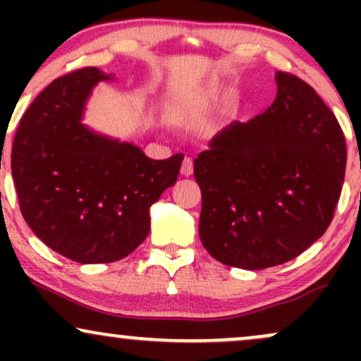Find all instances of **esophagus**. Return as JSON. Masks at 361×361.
I'll return each mask as SVG.
<instances>
[{
    "instance_id": "1",
    "label": "esophagus",
    "mask_w": 361,
    "mask_h": 361,
    "mask_svg": "<svg viewBox=\"0 0 361 361\" xmlns=\"http://www.w3.org/2000/svg\"><path fill=\"white\" fill-rule=\"evenodd\" d=\"M193 173V159L192 157H185L183 164H181V175L190 176Z\"/></svg>"
}]
</instances>
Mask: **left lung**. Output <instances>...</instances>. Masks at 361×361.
<instances>
[{"instance_id": "left-lung-1", "label": "left lung", "mask_w": 361, "mask_h": 361, "mask_svg": "<svg viewBox=\"0 0 361 361\" xmlns=\"http://www.w3.org/2000/svg\"><path fill=\"white\" fill-rule=\"evenodd\" d=\"M275 80L271 106L224 128L193 161L202 244L227 267L297 258L329 227L345 181L346 142L333 111L295 74Z\"/></svg>"}]
</instances>
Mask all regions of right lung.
Masks as SVG:
<instances>
[{
  "instance_id": "add662e5",
  "label": "right lung",
  "mask_w": 361,
  "mask_h": 361,
  "mask_svg": "<svg viewBox=\"0 0 361 361\" xmlns=\"http://www.w3.org/2000/svg\"><path fill=\"white\" fill-rule=\"evenodd\" d=\"M97 68L56 78L23 114L11 147L20 210L51 250L76 263H111L147 238L149 209L175 185L183 154L149 159L139 147L81 126Z\"/></svg>"
}]
</instances>
